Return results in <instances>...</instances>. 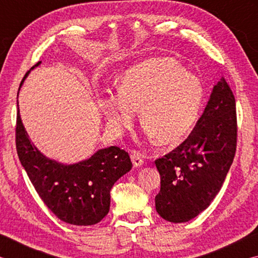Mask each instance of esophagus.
I'll use <instances>...</instances> for the list:
<instances>
[{
  "label": "esophagus",
  "instance_id": "obj_1",
  "mask_svg": "<svg viewBox=\"0 0 258 258\" xmlns=\"http://www.w3.org/2000/svg\"><path fill=\"white\" fill-rule=\"evenodd\" d=\"M131 160H132L134 167H140V166H142L143 163H145V160H143V156L137 151L132 152V155H131Z\"/></svg>",
  "mask_w": 258,
  "mask_h": 258
}]
</instances>
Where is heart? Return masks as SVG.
<instances>
[{
    "mask_svg": "<svg viewBox=\"0 0 258 258\" xmlns=\"http://www.w3.org/2000/svg\"><path fill=\"white\" fill-rule=\"evenodd\" d=\"M203 100L197 77L171 59H150L128 68L118 91L100 94L98 104L111 132L123 134L139 110L147 137L168 146L181 142L194 130Z\"/></svg>",
    "mask_w": 258,
    "mask_h": 258,
    "instance_id": "b5f03b06",
    "label": "heart"
}]
</instances>
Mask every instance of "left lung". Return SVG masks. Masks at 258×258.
Returning a JSON list of instances; mask_svg holds the SVG:
<instances>
[{
  "mask_svg": "<svg viewBox=\"0 0 258 258\" xmlns=\"http://www.w3.org/2000/svg\"><path fill=\"white\" fill-rule=\"evenodd\" d=\"M235 147V100L228 83L221 78L189 138L155 161L160 174V191L155 198L157 213L173 223L198 216L223 185Z\"/></svg>",
  "mask_w": 258,
  "mask_h": 258,
  "instance_id": "8db88e82",
  "label": "left lung"
}]
</instances>
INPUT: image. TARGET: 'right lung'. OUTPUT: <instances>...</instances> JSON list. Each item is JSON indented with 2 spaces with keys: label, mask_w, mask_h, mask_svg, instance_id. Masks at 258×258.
<instances>
[{
  "label": "right lung",
  "mask_w": 258,
  "mask_h": 258,
  "mask_svg": "<svg viewBox=\"0 0 258 258\" xmlns=\"http://www.w3.org/2000/svg\"><path fill=\"white\" fill-rule=\"evenodd\" d=\"M40 64L41 61L32 69ZM16 146L20 163L41 199L56 217L73 225L99 223L110 208L111 187L132 168L127 152L115 146L99 149L75 164L50 159L30 141L19 106Z\"/></svg>",
  "instance_id": "add662e5"
}]
</instances>
